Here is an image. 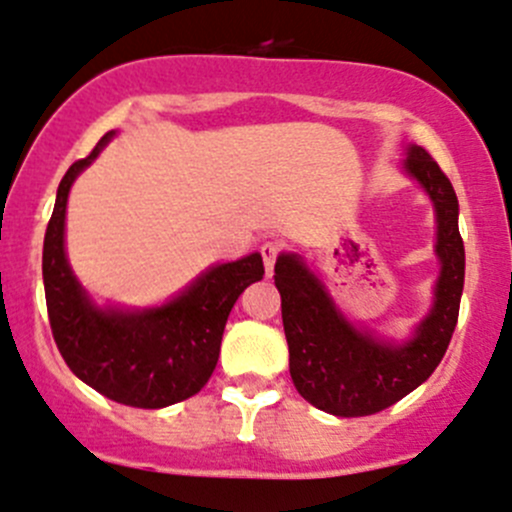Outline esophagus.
<instances>
[{"label": "esophagus", "mask_w": 512, "mask_h": 512, "mask_svg": "<svg viewBox=\"0 0 512 512\" xmlns=\"http://www.w3.org/2000/svg\"><path fill=\"white\" fill-rule=\"evenodd\" d=\"M280 252H282L280 242L267 240L260 245V255H262V260H265L267 275H272V270H275V262H277V257H280Z\"/></svg>", "instance_id": "esophagus-1"}]
</instances>
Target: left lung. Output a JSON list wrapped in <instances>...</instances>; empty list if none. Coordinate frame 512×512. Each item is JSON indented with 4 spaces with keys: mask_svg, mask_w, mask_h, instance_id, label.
<instances>
[{
    "mask_svg": "<svg viewBox=\"0 0 512 512\" xmlns=\"http://www.w3.org/2000/svg\"><path fill=\"white\" fill-rule=\"evenodd\" d=\"M406 153V173L421 183L436 208L441 260L433 307L409 342L389 344L349 324L299 255H280L275 262L289 374L302 399L327 414L354 418L394 406L433 374L456 329L466 277L456 190L421 146H409Z\"/></svg>",
    "mask_w": 512,
    "mask_h": 512,
    "instance_id": "obj_1",
    "label": "left lung"
}]
</instances>
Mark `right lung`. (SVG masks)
I'll return each mask as SVG.
<instances>
[{
  "label": "right lung",
  "mask_w": 512,
  "mask_h": 512,
  "mask_svg": "<svg viewBox=\"0 0 512 512\" xmlns=\"http://www.w3.org/2000/svg\"><path fill=\"white\" fill-rule=\"evenodd\" d=\"M113 131L76 160L61 178L56 205L44 235L46 309L54 342L69 369L84 384L118 404L163 409L190 399L208 384L223 342L225 322L242 289L262 280L257 252L210 267L163 307H96L71 272L64 252L66 200L76 175L94 163Z\"/></svg>",
  "instance_id": "add662e5"
}]
</instances>
